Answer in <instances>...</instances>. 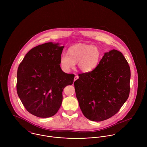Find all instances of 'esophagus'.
Returning a JSON list of instances; mask_svg holds the SVG:
<instances>
[{
    "instance_id": "1",
    "label": "esophagus",
    "mask_w": 147,
    "mask_h": 147,
    "mask_svg": "<svg viewBox=\"0 0 147 147\" xmlns=\"http://www.w3.org/2000/svg\"><path fill=\"white\" fill-rule=\"evenodd\" d=\"M79 79V76L78 75H75V78H74V82L75 81H76L77 79Z\"/></svg>"
}]
</instances>
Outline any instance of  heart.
<instances>
[{
	"mask_svg": "<svg viewBox=\"0 0 147 147\" xmlns=\"http://www.w3.org/2000/svg\"><path fill=\"white\" fill-rule=\"evenodd\" d=\"M102 57L101 50L92 45L77 44L70 47L68 53L60 57V64L63 71L68 72L78 62L79 69L84 72L94 69Z\"/></svg>",
	"mask_w": 147,
	"mask_h": 147,
	"instance_id": "obj_1",
	"label": "heart"
}]
</instances>
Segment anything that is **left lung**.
Segmentation results:
<instances>
[{
  "label": "left lung",
  "instance_id": "1",
  "mask_svg": "<svg viewBox=\"0 0 147 147\" xmlns=\"http://www.w3.org/2000/svg\"><path fill=\"white\" fill-rule=\"evenodd\" d=\"M79 76L74 83L76 96L83 114L90 121L111 118L128 98L130 67L118 50L105 53L94 69Z\"/></svg>",
  "mask_w": 147,
  "mask_h": 147
}]
</instances>
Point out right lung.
Segmentation results:
<instances>
[{
    "instance_id": "add662e5",
    "label": "right lung",
    "mask_w": 147,
    "mask_h": 147,
    "mask_svg": "<svg viewBox=\"0 0 147 147\" xmlns=\"http://www.w3.org/2000/svg\"><path fill=\"white\" fill-rule=\"evenodd\" d=\"M63 48L52 42L36 46L18 67V94L26 110L36 117L54 115L62 104L63 89L74 83L75 75L64 72L59 65Z\"/></svg>"
}]
</instances>
